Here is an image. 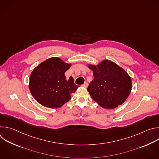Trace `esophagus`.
<instances>
[{"label":"esophagus","instance_id":"esophagus-1","mask_svg":"<svg viewBox=\"0 0 159 159\" xmlns=\"http://www.w3.org/2000/svg\"><path fill=\"white\" fill-rule=\"evenodd\" d=\"M82 86L84 87H87V86H88V83L85 82L82 85Z\"/></svg>","mask_w":159,"mask_h":159}]
</instances>
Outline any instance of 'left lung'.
<instances>
[{
	"label": "left lung",
	"instance_id": "1",
	"mask_svg": "<svg viewBox=\"0 0 159 159\" xmlns=\"http://www.w3.org/2000/svg\"><path fill=\"white\" fill-rule=\"evenodd\" d=\"M94 78L87 90L102 107L112 109L122 104L129 95L132 85L128 74L118 65L104 60L97 66L90 65Z\"/></svg>",
	"mask_w": 159,
	"mask_h": 159
}]
</instances>
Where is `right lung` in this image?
<instances>
[{
    "mask_svg": "<svg viewBox=\"0 0 159 159\" xmlns=\"http://www.w3.org/2000/svg\"><path fill=\"white\" fill-rule=\"evenodd\" d=\"M70 66L71 64L54 57L42 62L33 70L29 87L32 96L40 104L57 108L70 99V94L79 87L72 77L66 80L65 75Z\"/></svg>",
    "mask_w": 159,
    "mask_h": 159,
    "instance_id": "right-lung-1",
    "label": "right lung"
}]
</instances>
